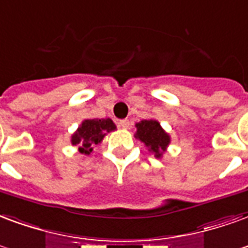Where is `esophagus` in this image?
I'll return each mask as SVG.
<instances>
[{
  "mask_svg": "<svg viewBox=\"0 0 248 248\" xmlns=\"http://www.w3.org/2000/svg\"><path fill=\"white\" fill-rule=\"evenodd\" d=\"M118 124H119V127H122V129H129L130 127L129 119H122V121H119Z\"/></svg>",
  "mask_w": 248,
  "mask_h": 248,
  "instance_id": "34e87169",
  "label": "esophagus"
}]
</instances>
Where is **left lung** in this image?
I'll return each mask as SVG.
<instances>
[{
    "instance_id": "1",
    "label": "left lung",
    "mask_w": 248,
    "mask_h": 248,
    "mask_svg": "<svg viewBox=\"0 0 248 248\" xmlns=\"http://www.w3.org/2000/svg\"><path fill=\"white\" fill-rule=\"evenodd\" d=\"M135 127L137 133L134 137L139 139L148 151L154 154V156L161 159L170 146V135L161 127L159 121L154 118L142 119L140 122L135 124Z\"/></svg>"
}]
</instances>
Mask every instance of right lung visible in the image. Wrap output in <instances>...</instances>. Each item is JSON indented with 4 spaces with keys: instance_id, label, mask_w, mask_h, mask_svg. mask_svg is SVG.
<instances>
[{
    "instance_id": "add662e5",
    "label": "right lung",
    "mask_w": 248,
    "mask_h": 248,
    "mask_svg": "<svg viewBox=\"0 0 248 248\" xmlns=\"http://www.w3.org/2000/svg\"><path fill=\"white\" fill-rule=\"evenodd\" d=\"M115 129L117 126L110 118L84 119L78 124V130L72 134L71 143L78 148L80 154L91 155L93 147L100 144L106 135Z\"/></svg>"
}]
</instances>
